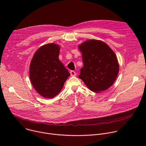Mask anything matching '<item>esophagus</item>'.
<instances>
[{"mask_svg": "<svg viewBox=\"0 0 146 146\" xmlns=\"http://www.w3.org/2000/svg\"><path fill=\"white\" fill-rule=\"evenodd\" d=\"M70 73V76H76V72L72 70Z\"/></svg>", "mask_w": 146, "mask_h": 146, "instance_id": "obj_1", "label": "esophagus"}]
</instances>
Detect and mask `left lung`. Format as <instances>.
Wrapping results in <instances>:
<instances>
[{
    "instance_id": "obj_1",
    "label": "left lung",
    "mask_w": 146,
    "mask_h": 146,
    "mask_svg": "<svg viewBox=\"0 0 146 146\" xmlns=\"http://www.w3.org/2000/svg\"><path fill=\"white\" fill-rule=\"evenodd\" d=\"M84 66L78 77L92 92L100 93L109 88L119 72V64L114 52L105 42L90 39L79 44Z\"/></svg>"
}]
</instances>
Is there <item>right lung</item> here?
<instances>
[{
  "instance_id": "right-lung-1",
  "label": "right lung",
  "mask_w": 146,
  "mask_h": 146,
  "mask_svg": "<svg viewBox=\"0 0 146 146\" xmlns=\"http://www.w3.org/2000/svg\"><path fill=\"white\" fill-rule=\"evenodd\" d=\"M60 46L49 43L35 53L29 68L32 84L38 94L51 99L57 95L70 75L59 59Z\"/></svg>"
}]
</instances>
